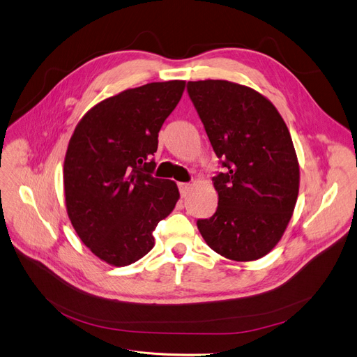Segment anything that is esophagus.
<instances>
[{
    "label": "esophagus",
    "mask_w": 357,
    "mask_h": 357,
    "mask_svg": "<svg viewBox=\"0 0 357 357\" xmlns=\"http://www.w3.org/2000/svg\"><path fill=\"white\" fill-rule=\"evenodd\" d=\"M178 188H179L181 197H182V198H185V197L188 195V192H190V190H191V185H190V183H183V182H181V183H178Z\"/></svg>",
    "instance_id": "1"
}]
</instances>
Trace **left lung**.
Returning <instances> with one entry per match:
<instances>
[{"label": "left lung", "instance_id": "obj_1", "mask_svg": "<svg viewBox=\"0 0 357 357\" xmlns=\"http://www.w3.org/2000/svg\"><path fill=\"white\" fill-rule=\"evenodd\" d=\"M188 95L226 167L213 178L219 206L198 220L213 251L234 261L267 255L282 239L299 194V162L275 106L227 80L188 82Z\"/></svg>", "mask_w": 357, "mask_h": 357}]
</instances>
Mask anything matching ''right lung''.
<instances>
[{
	"instance_id": "add662e5",
	"label": "right lung",
	"mask_w": 357,
	"mask_h": 357,
	"mask_svg": "<svg viewBox=\"0 0 357 357\" xmlns=\"http://www.w3.org/2000/svg\"><path fill=\"white\" fill-rule=\"evenodd\" d=\"M183 80L127 89L77 123L64 160L66 207L82 242L106 264L126 267L154 246L153 230L179 191L153 178L158 137L182 98Z\"/></svg>"
}]
</instances>
